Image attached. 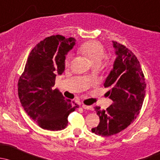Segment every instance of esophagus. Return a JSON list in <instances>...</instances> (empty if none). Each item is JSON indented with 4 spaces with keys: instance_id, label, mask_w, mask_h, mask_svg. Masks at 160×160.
I'll use <instances>...</instances> for the list:
<instances>
[{
    "instance_id": "1",
    "label": "esophagus",
    "mask_w": 160,
    "mask_h": 160,
    "mask_svg": "<svg viewBox=\"0 0 160 160\" xmlns=\"http://www.w3.org/2000/svg\"><path fill=\"white\" fill-rule=\"evenodd\" d=\"M82 108H85V109H88V110H93V107L92 105H82Z\"/></svg>"
}]
</instances>
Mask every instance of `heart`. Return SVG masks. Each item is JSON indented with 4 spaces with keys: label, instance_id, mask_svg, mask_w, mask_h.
<instances>
[{
    "label": "heart",
    "instance_id": "heart-1",
    "mask_svg": "<svg viewBox=\"0 0 160 160\" xmlns=\"http://www.w3.org/2000/svg\"><path fill=\"white\" fill-rule=\"evenodd\" d=\"M79 52L82 55L86 56L94 65H99L102 59L106 56V51L104 46L98 42H88L81 45ZM72 55H68L65 58V65L68 67L71 64ZM88 78H90V75H88Z\"/></svg>",
    "mask_w": 160,
    "mask_h": 160
}]
</instances>
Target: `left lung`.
Returning <instances> with one entry per match:
<instances>
[{"instance_id":"1","label":"left lung","mask_w":160,"mask_h":160,"mask_svg":"<svg viewBox=\"0 0 160 160\" xmlns=\"http://www.w3.org/2000/svg\"><path fill=\"white\" fill-rule=\"evenodd\" d=\"M116 58L105 79V88L113 103L106 110L95 107L100 122L92 129L95 134L110 136L128 127L141 110L146 95V82L139 62L126 46L112 42Z\"/></svg>"}]
</instances>
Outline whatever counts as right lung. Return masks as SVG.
<instances>
[{"instance_id": "obj_1", "label": "right lung", "mask_w": 160, "mask_h": 160, "mask_svg": "<svg viewBox=\"0 0 160 160\" xmlns=\"http://www.w3.org/2000/svg\"><path fill=\"white\" fill-rule=\"evenodd\" d=\"M74 38L52 35L39 42L28 58L18 81L21 105L41 128L58 131L68 126V116L78 105L53 90L56 75L65 71V55L75 44Z\"/></svg>"}]
</instances>
